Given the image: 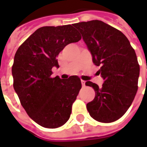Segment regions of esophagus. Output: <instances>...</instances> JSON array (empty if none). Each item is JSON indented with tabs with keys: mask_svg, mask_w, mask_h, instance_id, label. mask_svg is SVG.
<instances>
[{
	"mask_svg": "<svg viewBox=\"0 0 147 147\" xmlns=\"http://www.w3.org/2000/svg\"><path fill=\"white\" fill-rule=\"evenodd\" d=\"M81 82H82V86H85V81L82 80L81 81Z\"/></svg>",
	"mask_w": 147,
	"mask_h": 147,
	"instance_id": "1",
	"label": "esophagus"
}]
</instances>
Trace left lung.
Listing matches in <instances>:
<instances>
[{
	"instance_id": "1",
	"label": "left lung",
	"mask_w": 147,
	"mask_h": 147,
	"mask_svg": "<svg viewBox=\"0 0 147 147\" xmlns=\"http://www.w3.org/2000/svg\"><path fill=\"white\" fill-rule=\"evenodd\" d=\"M74 26L105 80L100 88L89 81L85 83L95 92L94 100L87 104L88 111L97 121L114 122L125 114L137 94L140 65L134 49L123 33L100 20L81 22Z\"/></svg>"
}]
</instances>
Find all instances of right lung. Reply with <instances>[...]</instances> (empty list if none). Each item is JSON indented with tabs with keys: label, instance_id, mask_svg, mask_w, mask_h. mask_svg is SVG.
Segmentation results:
<instances>
[{
	"label": "right lung",
	"instance_id": "1",
	"mask_svg": "<svg viewBox=\"0 0 147 147\" xmlns=\"http://www.w3.org/2000/svg\"><path fill=\"white\" fill-rule=\"evenodd\" d=\"M82 36L71 25L42 26L18 48L12 67L13 88L30 117L39 125L57 128L66 123L82 88L78 78H52L59 53Z\"/></svg>",
	"mask_w": 147,
	"mask_h": 147
}]
</instances>
